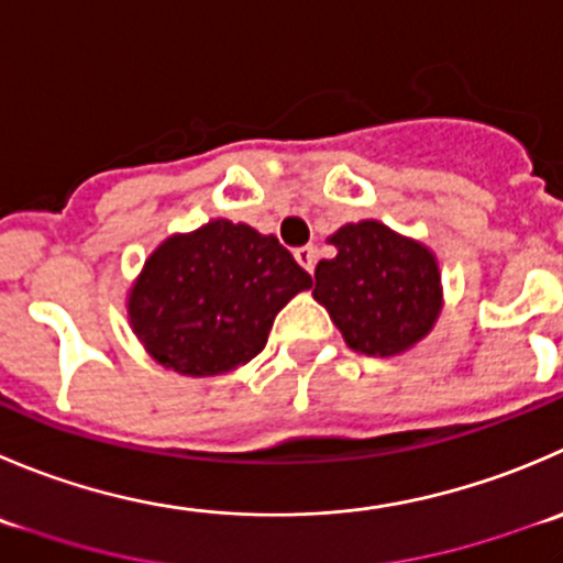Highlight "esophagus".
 I'll return each mask as SVG.
<instances>
[{
  "label": "esophagus",
  "mask_w": 563,
  "mask_h": 563,
  "mask_svg": "<svg viewBox=\"0 0 563 563\" xmlns=\"http://www.w3.org/2000/svg\"><path fill=\"white\" fill-rule=\"evenodd\" d=\"M294 258L299 261V266H305V269H308V272H313L316 258H319V250H316L313 244H305V247L294 250Z\"/></svg>",
  "instance_id": "34e87169"
}]
</instances>
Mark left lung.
I'll return each instance as SVG.
<instances>
[{"label":"left lung","instance_id":"left-lung-1","mask_svg":"<svg viewBox=\"0 0 563 563\" xmlns=\"http://www.w3.org/2000/svg\"><path fill=\"white\" fill-rule=\"evenodd\" d=\"M327 242L338 253L316 266L313 297L349 349L393 357L432 332L443 308L432 250L376 220L349 222Z\"/></svg>","mask_w":563,"mask_h":563}]
</instances>
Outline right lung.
<instances>
[{
    "label": "right lung",
    "instance_id": "right-lung-1",
    "mask_svg": "<svg viewBox=\"0 0 563 563\" xmlns=\"http://www.w3.org/2000/svg\"><path fill=\"white\" fill-rule=\"evenodd\" d=\"M310 286L275 236L211 220L151 253L129 291V321L156 363L184 376H217L250 363L275 316Z\"/></svg>",
    "mask_w": 563,
    "mask_h": 563
}]
</instances>
